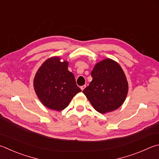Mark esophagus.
I'll return each instance as SVG.
<instances>
[{
	"label": "esophagus",
	"instance_id": "obj_1",
	"mask_svg": "<svg viewBox=\"0 0 159 159\" xmlns=\"http://www.w3.org/2000/svg\"><path fill=\"white\" fill-rule=\"evenodd\" d=\"M85 87H86V85H82V86H80V89H81V90H83V89L85 88Z\"/></svg>",
	"mask_w": 159,
	"mask_h": 159
}]
</instances>
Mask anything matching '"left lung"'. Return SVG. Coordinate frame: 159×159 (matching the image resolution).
<instances>
[{
    "label": "left lung",
    "mask_w": 159,
    "mask_h": 159,
    "mask_svg": "<svg viewBox=\"0 0 159 159\" xmlns=\"http://www.w3.org/2000/svg\"><path fill=\"white\" fill-rule=\"evenodd\" d=\"M92 80L83 92L100 113L113 111L125 102L128 82L120 65L111 59L98 62L91 72Z\"/></svg>",
    "instance_id": "obj_1"
}]
</instances>
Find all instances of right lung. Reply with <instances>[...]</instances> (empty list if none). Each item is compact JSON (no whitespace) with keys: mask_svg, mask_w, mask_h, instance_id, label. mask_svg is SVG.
Listing matches in <instances>:
<instances>
[{"mask_svg":"<svg viewBox=\"0 0 159 159\" xmlns=\"http://www.w3.org/2000/svg\"><path fill=\"white\" fill-rule=\"evenodd\" d=\"M58 57L48 59L39 67L34 79V88L41 102L47 108L62 111L75 95L81 92L74 74L68 70V62Z\"/></svg>","mask_w":159,"mask_h":159,"instance_id":"1","label":"right lung"}]
</instances>
